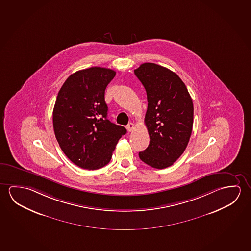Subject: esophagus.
<instances>
[{"mask_svg":"<svg viewBox=\"0 0 251 251\" xmlns=\"http://www.w3.org/2000/svg\"><path fill=\"white\" fill-rule=\"evenodd\" d=\"M134 127H135V125L133 123H129L127 126H126V129H127V131H129V132L133 131Z\"/></svg>","mask_w":251,"mask_h":251,"instance_id":"esophagus-1","label":"esophagus"}]
</instances>
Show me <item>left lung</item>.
Returning a JSON list of instances; mask_svg holds the SVG:
<instances>
[{
	"instance_id": "obj_1",
	"label": "left lung",
	"mask_w": 251,
	"mask_h": 251,
	"mask_svg": "<svg viewBox=\"0 0 251 251\" xmlns=\"http://www.w3.org/2000/svg\"><path fill=\"white\" fill-rule=\"evenodd\" d=\"M148 95L145 124L150 143L139 159L157 169L170 167L187 148L194 122V105L179 76L159 64L145 63L134 70Z\"/></svg>"
}]
</instances>
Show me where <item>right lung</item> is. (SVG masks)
<instances>
[{
    "label": "right lung",
    "mask_w": 251,
    "mask_h": 251,
    "mask_svg": "<svg viewBox=\"0 0 251 251\" xmlns=\"http://www.w3.org/2000/svg\"><path fill=\"white\" fill-rule=\"evenodd\" d=\"M107 68L75 72L60 89L53 110V127L64 154L84 169L96 170L112 159L126 129L107 120L104 91L115 76Z\"/></svg>",
    "instance_id": "obj_1"
}]
</instances>
